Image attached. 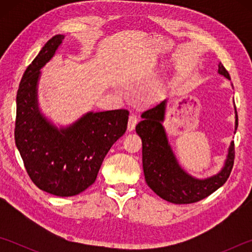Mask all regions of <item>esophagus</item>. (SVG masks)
I'll use <instances>...</instances> for the list:
<instances>
[{
  "label": "esophagus",
  "instance_id": "1",
  "mask_svg": "<svg viewBox=\"0 0 252 252\" xmlns=\"http://www.w3.org/2000/svg\"><path fill=\"white\" fill-rule=\"evenodd\" d=\"M136 123H138V118L134 114H131L129 117V122H127V131H133Z\"/></svg>",
  "mask_w": 252,
  "mask_h": 252
}]
</instances>
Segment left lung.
Here are the masks:
<instances>
[{
    "mask_svg": "<svg viewBox=\"0 0 252 252\" xmlns=\"http://www.w3.org/2000/svg\"><path fill=\"white\" fill-rule=\"evenodd\" d=\"M218 72L230 80L225 67L219 64ZM165 103L162 101L155 108L142 113L143 120L135 126L142 140V163L146 182L160 198L176 204L198 202L223 186L231 173L234 162V144L231 142L224 167L211 178L199 180L189 176L178 164L170 148L162 121L164 120ZM237 113V111H236ZM238 116L236 114V130Z\"/></svg>",
    "mask_w": 252,
    "mask_h": 252,
    "instance_id": "8db88e82",
    "label": "left lung"
}]
</instances>
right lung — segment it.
Wrapping results in <instances>:
<instances>
[{
	"label": "right lung",
	"instance_id": "add662e5",
	"mask_svg": "<svg viewBox=\"0 0 252 252\" xmlns=\"http://www.w3.org/2000/svg\"><path fill=\"white\" fill-rule=\"evenodd\" d=\"M63 39L61 34L50 39L24 72L16 94L14 138L34 185L58 197H72L95 181L106 153L125 134L129 111L89 112L60 130L42 116L36 97L40 70Z\"/></svg>",
	"mask_w": 252,
	"mask_h": 252
}]
</instances>
